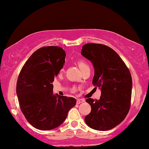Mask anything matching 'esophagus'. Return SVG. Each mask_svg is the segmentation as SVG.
<instances>
[{"label":"esophagus","mask_w":149,"mask_h":149,"mask_svg":"<svg viewBox=\"0 0 149 149\" xmlns=\"http://www.w3.org/2000/svg\"><path fill=\"white\" fill-rule=\"evenodd\" d=\"M85 100H82V99H78L77 100V104H79L80 103H83V102H84Z\"/></svg>","instance_id":"esophagus-1"}]
</instances>
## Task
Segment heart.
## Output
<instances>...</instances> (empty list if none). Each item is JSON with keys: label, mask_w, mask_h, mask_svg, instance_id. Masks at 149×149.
Wrapping results in <instances>:
<instances>
[{"label": "heart", "mask_w": 149, "mask_h": 149, "mask_svg": "<svg viewBox=\"0 0 149 149\" xmlns=\"http://www.w3.org/2000/svg\"><path fill=\"white\" fill-rule=\"evenodd\" d=\"M78 67H79V69H80V70H82V69H84V68H85V67H87V66H88V65L86 64V63L85 62V61H78ZM64 71V69H61V72H62V71Z\"/></svg>", "instance_id": "b5f03b06"}]
</instances>
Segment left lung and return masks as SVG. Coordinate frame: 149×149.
<instances>
[{"instance_id": "obj_1", "label": "left lung", "mask_w": 149, "mask_h": 149, "mask_svg": "<svg viewBox=\"0 0 149 149\" xmlns=\"http://www.w3.org/2000/svg\"><path fill=\"white\" fill-rule=\"evenodd\" d=\"M81 54L93 64L92 83L102 92L99 100H86L92 109L85 116V123L96 130H109L120 123L129 112L132 88L130 72L118 54L107 45L85 44Z\"/></svg>"}]
</instances>
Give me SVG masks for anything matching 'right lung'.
I'll use <instances>...</instances> for the list:
<instances>
[{"label":"right lung","instance_id":"obj_1","mask_svg":"<svg viewBox=\"0 0 149 149\" xmlns=\"http://www.w3.org/2000/svg\"><path fill=\"white\" fill-rule=\"evenodd\" d=\"M65 58L61 47H41L31 55L19 75L16 90L20 109L36 129L59 127L76 105L75 98L53 94L52 82L64 66Z\"/></svg>","mask_w":149,"mask_h":149}]
</instances>
